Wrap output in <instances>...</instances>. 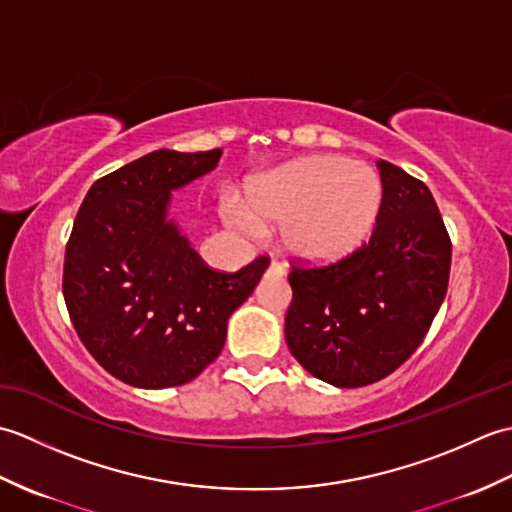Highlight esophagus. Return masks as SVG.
<instances>
[{"mask_svg": "<svg viewBox=\"0 0 512 512\" xmlns=\"http://www.w3.org/2000/svg\"><path fill=\"white\" fill-rule=\"evenodd\" d=\"M270 273L277 275V277H284L286 275V268L273 259V262H270Z\"/></svg>", "mask_w": 512, "mask_h": 512, "instance_id": "esophagus-1", "label": "esophagus"}]
</instances>
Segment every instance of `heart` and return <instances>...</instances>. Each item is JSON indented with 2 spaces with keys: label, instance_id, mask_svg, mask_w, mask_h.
Returning a JSON list of instances; mask_svg holds the SVG:
<instances>
[{
  "label": "heart",
  "instance_id": "heart-1",
  "mask_svg": "<svg viewBox=\"0 0 512 512\" xmlns=\"http://www.w3.org/2000/svg\"><path fill=\"white\" fill-rule=\"evenodd\" d=\"M383 182L358 160L312 154L288 162L246 184V204L224 202L226 222L244 235L262 224H279V244L306 264H332L350 257L374 233Z\"/></svg>",
  "mask_w": 512,
  "mask_h": 512
}]
</instances>
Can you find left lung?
<instances>
[{
	"instance_id": "obj_1",
	"label": "left lung",
	"mask_w": 512,
	"mask_h": 512,
	"mask_svg": "<svg viewBox=\"0 0 512 512\" xmlns=\"http://www.w3.org/2000/svg\"><path fill=\"white\" fill-rule=\"evenodd\" d=\"M383 206L372 239L332 266L292 268L286 343L334 387L389 376L416 352L449 286L451 239L427 184L378 160Z\"/></svg>"
}]
</instances>
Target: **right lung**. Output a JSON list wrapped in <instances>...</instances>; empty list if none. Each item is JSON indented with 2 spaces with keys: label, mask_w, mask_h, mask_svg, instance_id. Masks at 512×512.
Segmentation results:
<instances>
[{
  "label": "right lung",
  "mask_w": 512,
  "mask_h": 512,
  "mask_svg": "<svg viewBox=\"0 0 512 512\" xmlns=\"http://www.w3.org/2000/svg\"><path fill=\"white\" fill-rule=\"evenodd\" d=\"M222 149H158L96 180L65 246L74 330L107 372L140 389L184 385L220 356L231 314L270 264L217 273L169 217L171 193L211 173Z\"/></svg>",
  "instance_id": "obj_1"
}]
</instances>
